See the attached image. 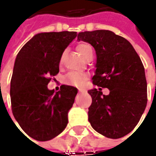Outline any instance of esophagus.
I'll use <instances>...</instances> for the list:
<instances>
[{"label":"esophagus","mask_w":156,"mask_h":156,"mask_svg":"<svg viewBox=\"0 0 156 156\" xmlns=\"http://www.w3.org/2000/svg\"><path fill=\"white\" fill-rule=\"evenodd\" d=\"M78 90H79V92H84V91H85V89H84V88H79V89H78Z\"/></svg>","instance_id":"esophagus-1"}]
</instances>
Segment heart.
<instances>
[{
    "mask_svg": "<svg viewBox=\"0 0 156 156\" xmlns=\"http://www.w3.org/2000/svg\"><path fill=\"white\" fill-rule=\"evenodd\" d=\"M76 49L82 58L86 56L90 51H93L91 46L87 43H81L80 45L77 46ZM86 80H87V75L83 73L76 72V71L70 72L65 77V82L67 84L72 85V86H76V87L82 86Z\"/></svg>",
    "mask_w": 156,
    "mask_h": 156,
    "instance_id": "obj_1",
    "label": "heart"
}]
</instances>
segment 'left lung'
I'll list each match as a JSON object with an SVG mask.
<instances>
[{"mask_svg": "<svg viewBox=\"0 0 156 156\" xmlns=\"http://www.w3.org/2000/svg\"><path fill=\"white\" fill-rule=\"evenodd\" d=\"M96 53L94 85L107 87L104 95L94 88L88 108L92 128L108 138L118 139L130 133L139 122L147 106V81L141 59L128 40L109 30L78 34Z\"/></svg>", "mask_w": 156, "mask_h": 156, "instance_id": "left-lung-1", "label": "left lung"}]
</instances>
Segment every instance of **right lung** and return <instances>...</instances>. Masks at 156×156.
<instances>
[{"instance_id":"right-lung-1","label":"right lung","mask_w":156,"mask_h":156,"mask_svg":"<svg viewBox=\"0 0 156 156\" xmlns=\"http://www.w3.org/2000/svg\"><path fill=\"white\" fill-rule=\"evenodd\" d=\"M76 36L69 31L37 34L16 56L10 82L12 112L21 129L36 141H49L67 127L78 90L62 85L55 93L48 84L59 73L63 52Z\"/></svg>"}]
</instances>
